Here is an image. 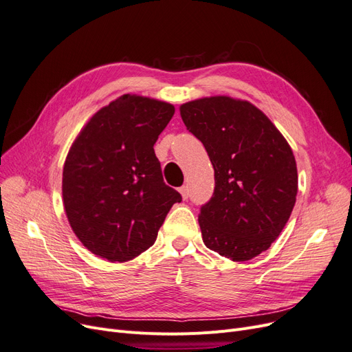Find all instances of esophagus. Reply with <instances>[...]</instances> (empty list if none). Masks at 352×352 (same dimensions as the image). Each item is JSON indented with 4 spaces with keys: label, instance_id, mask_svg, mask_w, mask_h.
Segmentation results:
<instances>
[{
    "label": "esophagus",
    "instance_id": "esophagus-1",
    "mask_svg": "<svg viewBox=\"0 0 352 352\" xmlns=\"http://www.w3.org/2000/svg\"><path fill=\"white\" fill-rule=\"evenodd\" d=\"M179 190H180V194H182L184 199H186L189 197V188H188V185H184Z\"/></svg>",
    "mask_w": 352,
    "mask_h": 352
}]
</instances>
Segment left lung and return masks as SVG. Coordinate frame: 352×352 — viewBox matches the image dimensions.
Masks as SVG:
<instances>
[{
  "label": "left lung",
  "instance_id": "obj_1",
  "mask_svg": "<svg viewBox=\"0 0 352 352\" xmlns=\"http://www.w3.org/2000/svg\"><path fill=\"white\" fill-rule=\"evenodd\" d=\"M180 116L214 168V192L198 217L202 241L233 261L257 257L278 239L295 206L289 144L248 101L201 98L180 105Z\"/></svg>",
  "mask_w": 352,
  "mask_h": 352
}]
</instances>
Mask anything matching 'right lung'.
I'll return each mask as SVG.
<instances>
[{"label":"right lung","mask_w":352,"mask_h":352,"mask_svg":"<svg viewBox=\"0 0 352 352\" xmlns=\"http://www.w3.org/2000/svg\"><path fill=\"white\" fill-rule=\"evenodd\" d=\"M173 114L172 104L126 94L95 114L72 145L63 168L66 214L98 257L135 258L155 242L167 212L182 201L164 184L154 153Z\"/></svg>","instance_id":"add662e5"}]
</instances>
